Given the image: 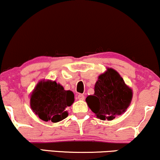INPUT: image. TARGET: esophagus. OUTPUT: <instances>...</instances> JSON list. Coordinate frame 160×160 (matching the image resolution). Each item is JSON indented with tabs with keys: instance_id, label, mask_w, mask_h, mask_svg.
I'll list each match as a JSON object with an SVG mask.
<instances>
[{
	"instance_id": "34e87169",
	"label": "esophagus",
	"mask_w": 160,
	"mask_h": 160,
	"mask_svg": "<svg viewBox=\"0 0 160 160\" xmlns=\"http://www.w3.org/2000/svg\"><path fill=\"white\" fill-rule=\"evenodd\" d=\"M78 98L79 100H84V98H85V96H84V95L82 94H79L78 95Z\"/></svg>"
}]
</instances>
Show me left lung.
Here are the masks:
<instances>
[{
    "instance_id": "obj_1",
    "label": "left lung",
    "mask_w": 160,
    "mask_h": 160,
    "mask_svg": "<svg viewBox=\"0 0 160 160\" xmlns=\"http://www.w3.org/2000/svg\"><path fill=\"white\" fill-rule=\"evenodd\" d=\"M94 91V94L86 97V102L95 116L102 120H112L124 113L133 96L132 89L111 68H107L99 75Z\"/></svg>"
}]
</instances>
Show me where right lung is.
I'll return each mask as SVG.
<instances>
[{"label": "right lung", "instance_id": "right-lung-1", "mask_svg": "<svg viewBox=\"0 0 160 160\" xmlns=\"http://www.w3.org/2000/svg\"><path fill=\"white\" fill-rule=\"evenodd\" d=\"M74 102L72 91L65 90L61 84L50 80L38 82L30 94V106L40 120L58 122L68 116L65 109Z\"/></svg>", "mask_w": 160, "mask_h": 160}]
</instances>
